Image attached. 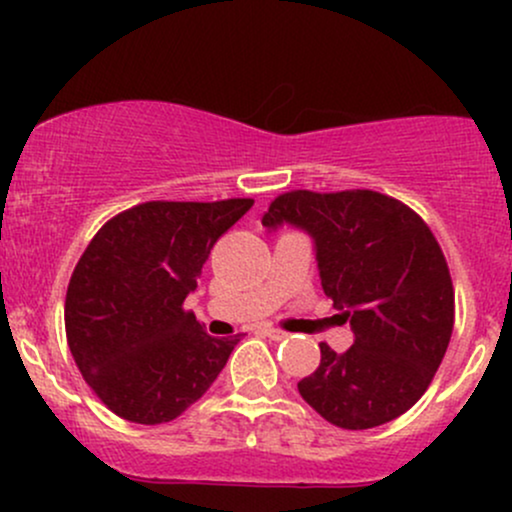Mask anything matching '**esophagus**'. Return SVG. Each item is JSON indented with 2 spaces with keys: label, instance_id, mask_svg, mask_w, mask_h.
Segmentation results:
<instances>
[{
  "label": "esophagus",
  "instance_id": "esophagus-1",
  "mask_svg": "<svg viewBox=\"0 0 512 512\" xmlns=\"http://www.w3.org/2000/svg\"><path fill=\"white\" fill-rule=\"evenodd\" d=\"M264 337H269L272 339V342H281V339H286V332H281V330H274V327H262L260 330Z\"/></svg>",
  "mask_w": 512,
  "mask_h": 512
}]
</instances>
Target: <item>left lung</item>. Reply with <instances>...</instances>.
Masks as SVG:
<instances>
[{
  "mask_svg": "<svg viewBox=\"0 0 512 512\" xmlns=\"http://www.w3.org/2000/svg\"><path fill=\"white\" fill-rule=\"evenodd\" d=\"M262 226L313 238L322 289L354 330L344 354L320 344V366L298 383L305 402L349 431L414 407L455 325L448 262L421 216L380 192L296 190L269 204Z\"/></svg>",
  "mask_w": 512,
  "mask_h": 512,
  "instance_id": "left-lung-1",
  "label": "left lung"
}]
</instances>
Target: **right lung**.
<instances>
[{"mask_svg": "<svg viewBox=\"0 0 512 512\" xmlns=\"http://www.w3.org/2000/svg\"><path fill=\"white\" fill-rule=\"evenodd\" d=\"M252 199L146 202L110 219L76 264L64 327L76 366L110 411L166 424L219 378L240 342L214 339L182 303L211 248Z\"/></svg>", "mask_w": 512, "mask_h": 512, "instance_id": "right-lung-1", "label": "right lung"}]
</instances>
